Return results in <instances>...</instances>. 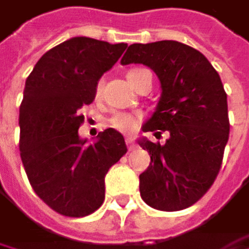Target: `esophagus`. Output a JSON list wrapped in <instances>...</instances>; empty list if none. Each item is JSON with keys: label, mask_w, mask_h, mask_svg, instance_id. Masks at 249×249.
<instances>
[{"label": "esophagus", "mask_w": 249, "mask_h": 249, "mask_svg": "<svg viewBox=\"0 0 249 249\" xmlns=\"http://www.w3.org/2000/svg\"><path fill=\"white\" fill-rule=\"evenodd\" d=\"M127 146H128V150H133V149H136V144H134V142L128 137L127 139Z\"/></svg>", "instance_id": "34e87169"}]
</instances>
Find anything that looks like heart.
I'll use <instances>...</instances> for the list:
<instances>
[{
	"mask_svg": "<svg viewBox=\"0 0 249 249\" xmlns=\"http://www.w3.org/2000/svg\"><path fill=\"white\" fill-rule=\"evenodd\" d=\"M143 71H146V70H143V68L130 70L128 74H127L130 83L133 84L134 80H136ZM100 90H102V83H99V84L96 86V94H97V96L100 94ZM110 125H112L113 128L122 131V133H133V131L136 130V127H137V119H136V116H133V115H130V113L119 112V113H115V115L110 118Z\"/></svg>",
	"mask_w": 249,
	"mask_h": 249,
	"instance_id": "1",
	"label": "heart"
}]
</instances>
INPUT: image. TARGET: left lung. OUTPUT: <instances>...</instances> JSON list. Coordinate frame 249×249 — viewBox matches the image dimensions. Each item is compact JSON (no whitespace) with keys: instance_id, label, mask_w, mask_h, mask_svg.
<instances>
[{"instance_id":"1","label":"left lung","mask_w":249,"mask_h":249,"mask_svg":"<svg viewBox=\"0 0 249 249\" xmlns=\"http://www.w3.org/2000/svg\"><path fill=\"white\" fill-rule=\"evenodd\" d=\"M121 64L150 67L162 87L143 131L169 137L165 144L139 140L150 155L140 175L142 198L158 210H184L209 191L222 166L231 127L222 80L200 51L177 40L133 43Z\"/></svg>"}]
</instances>
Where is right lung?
I'll use <instances>...</instances> for the list:
<instances>
[{
  "mask_svg": "<svg viewBox=\"0 0 249 249\" xmlns=\"http://www.w3.org/2000/svg\"><path fill=\"white\" fill-rule=\"evenodd\" d=\"M127 43L71 37L49 49L26 80L20 105V156L33 191L52 210L68 217L96 212L105 200V175L127 153L113 128L93 144L81 140V107L125 51Z\"/></svg>",
  "mask_w": 249,
  "mask_h": 249,
  "instance_id": "right-lung-1",
  "label": "right lung"
}]
</instances>
